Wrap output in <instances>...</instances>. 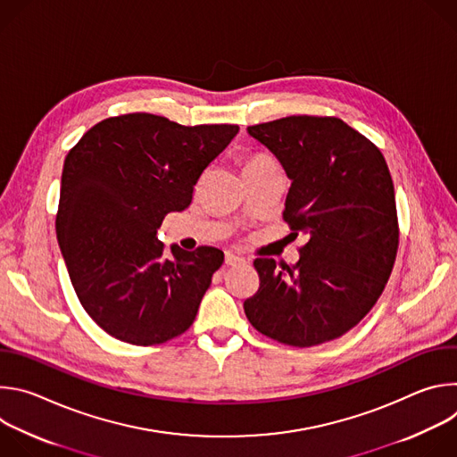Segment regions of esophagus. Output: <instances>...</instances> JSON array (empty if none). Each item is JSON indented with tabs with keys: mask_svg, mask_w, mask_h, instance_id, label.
Here are the masks:
<instances>
[{
	"mask_svg": "<svg viewBox=\"0 0 457 457\" xmlns=\"http://www.w3.org/2000/svg\"><path fill=\"white\" fill-rule=\"evenodd\" d=\"M224 262H226L228 266H237V264L245 262V258H244V256H240V254H237V253H233V251H226Z\"/></svg>",
	"mask_w": 457,
	"mask_h": 457,
	"instance_id": "esophagus-1",
	"label": "esophagus"
}]
</instances>
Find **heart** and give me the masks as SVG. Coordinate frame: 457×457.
Wrapping results in <instances>:
<instances>
[{
	"label": "heart",
	"instance_id": "b5f03b06",
	"mask_svg": "<svg viewBox=\"0 0 457 457\" xmlns=\"http://www.w3.org/2000/svg\"><path fill=\"white\" fill-rule=\"evenodd\" d=\"M273 164H275V161L271 157H268L264 154H256V155L247 159L245 168H251V166H273Z\"/></svg>",
	"mask_w": 457,
	"mask_h": 457
}]
</instances>
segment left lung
<instances>
[{"mask_svg":"<svg viewBox=\"0 0 457 457\" xmlns=\"http://www.w3.org/2000/svg\"><path fill=\"white\" fill-rule=\"evenodd\" d=\"M286 170L284 219L305 245L295 266L256 258L253 328L295 347L335 340L372 309L398 253L395 184L381 152L338 117L291 115L247 126Z\"/></svg>","mask_w":457,"mask_h":457,"instance_id":"8db88e82","label":"left lung"}]
</instances>
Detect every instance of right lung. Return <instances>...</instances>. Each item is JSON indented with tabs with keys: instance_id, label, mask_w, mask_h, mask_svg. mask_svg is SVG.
<instances>
[{
	"instance_id": "right-lung-1",
	"label": "right lung",
	"mask_w": 457,
	"mask_h": 457,
	"mask_svg": "<svg viewBox=\"0 0 457 457\" xmlns=\"http://www.w3.org/2000/svg\"><path fill=\"white\" fill-rule=\"evenodd\" d=\"M237 134V124L126 113L92 126L69 152L57 242L81 305L110 337L155 345L193 323L224 253L173 244L164 258L157 229L191 204L201 173Z\"/></svg>"
}]
</instances>
